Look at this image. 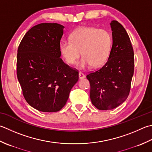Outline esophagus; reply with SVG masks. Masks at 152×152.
<instances>
[{
    "label": "esophagus",
    "mask_w": 152,
    "mask_h": 152,
    "mask_svg": "<svg viewBox=\"0 0 152 152\" xmlns=\"http://www.w3.org/2000/svg\"><path fill=\"white\" fill-rule=\"evenodd\" d=\"M85 78V75L82 72H79V78L80 79H83Z\"/></svg>",
    "instance_id": "34e87169"
}]
</instances>
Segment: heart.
<instances>
[{
    "instance_id": "heart-1",
    "label": "heart",
    "mask_w": 152,
    "mask_h": 152,
    "mask_svg": "<svg viewBox=\"0 0 152 152\" xmlns=\"http://www.w3.org/2000/svg\"><path fill=\"white\" fill-rule=\"evenodd\" d=\"M70 41H62L59 49L62 57L68 64H74L81 55L78 64L79 68L89 66L97 68L107 61L111 54L113 37L105 29L93 27H81L70 35Z\"/></svg>"
}]
</instances>
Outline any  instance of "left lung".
Wrapping results in <instances>:
<instances>
[{
  "label": "left lung",
  "instance_id": "1",
  "mask_svg": "<svg viewBox=\"0 0 152 152\" xmlns=\"http://www.w3.org/2000/svg\"><path fill=\"white\" fill-rule=\"evenodd\" d=\"M110 26L113 45L108 60L86 76L90 83L91 103L99 110L116 108L127 99L134 68V50L125 29L116 20Z\"/></svg>",
  "mask_w": 152,
  "mask_h": 152
}]
</instances>
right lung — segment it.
Here are the masks:
<instances>
[{
  "mask_svg": "<svg viewBox=\"0 0 152 152\" xmlns=\"http://www.w3.org/2000/svg\"><path fill=\"white\" fill-rule=\"evenodd\" d=\"M64 27L42 23L25 34L18 49L17 77L23 97L41 112H56L66 104L78 72L61 58Z\"/></svg>",
  "mask_w": 152,
  "mask_h": 152,
  "instance_id": "add662e5",
  "label": "right lung"
}]
</instances>
